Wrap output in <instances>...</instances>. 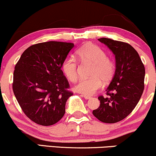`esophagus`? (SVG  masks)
I'll return each instance as SVG.
<instances>
[{"label": "esophagus", "instance_id": "obj_1", "mask_svg": "<svg viewBox=\"0 0 156 156\" xmlns=\"http://www.w3.org/2000/svg\"><path fill=\"white\" fill-rule=\"evenodd\" d=\"M82 97H84V98L86 100H89L91 98V97H90V96H87V95H82Z\"/></svg>", "mask_w": 156, "mask_h": 156}]
</instances>
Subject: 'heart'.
I'll return each mask as SVG.
<instances>
[{
  "label": "heart",
  "mask_w": 156,
  "mask_h": 156,
  "mask_svg": "<svg viewBox=\"0 0 156 156\" xmlns=\"http://www.w3.org/2000/svg\"><path fill=\"white\" fill-rule=\"evenodd\" d=\"M77 55L82 61L93 64L89 78L81 79L75 84V91L85 95H92L102 86V82L108 83L114 76L116 65L107 57L106 53L98 45L87 44L77 51ZM62 69L71 82L77 80V63L74 58L68 57L63 62Z\"/></svg>",
  "instance_id": "1"
}]
</instances>
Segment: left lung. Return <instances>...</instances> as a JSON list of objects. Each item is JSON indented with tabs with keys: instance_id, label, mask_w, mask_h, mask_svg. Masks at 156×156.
Returning <instances> with one entry per match:
<instances>
[{
	"instance_id": "left-lung-1",
	"label": "left lung",
	"mask_w": 156,
	"mask_h": 156,
	"mask_svg": "<svg viewBox=\"0 0 156 156\" xmlns=\"http://www.w3.org/2000/svg\"><path fill=\"white\" fill-rule=\"evenodd\" d=\"M98 40L114 54L116 72L105 90L108 97H98L101 104L93 114L102 122L113 124L126 118L139 102L144 90L145 66L129 44L105 37Z\"/></svg>"
}]
</instances>
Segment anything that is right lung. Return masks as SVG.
I'll return each instance as SVG.
<instances>
[{
    "label": "right lung",
    "mask_w": 156,
    "mask_h": 156,
    "mask_svg": "<svg viewBox=\"0 0 156 156\" xmlns=\"http://www.w3.org/2000/svg\"><path fill=\"white\" fill-rule=\"evenodd\" d=\"M74 44L50 41L25 50L15 66L13 91L27 116L42 126H51L65 113L73 95L61 70Z\"/></svg>",
    "instance_id": "add662e5"
}]
</instances>
